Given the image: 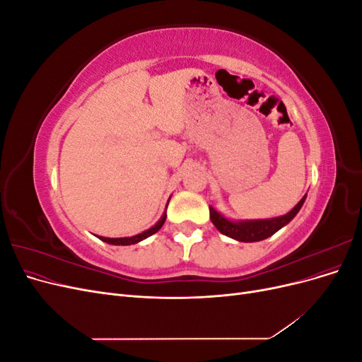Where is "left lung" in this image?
I'll return each mask as SVG.
<instances>
[{
  "label": "left lung",
  "instance_id": "1",
  "mask_svg": "<svg viewBox=\"0 0 362 362\" xmlns=\"http://www.w3.org/2000/svg\"><path fill=\"white\" fill-rule=\"evenodd\" d=\"M306 199V194L298 202L293 210L287 214L273 217V218H261V221H229L223 217L221 213L216 211L213 206H210V218L213 225L221 231L223 235L231 237L237 242H261L270 235L275 234L282 226H286L290 221H293L294 216L299 213L303 202Z\"/></svg>",
  "mask_w": 362,
  "mask_h": 362
}]
</instances>
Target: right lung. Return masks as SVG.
<instances>
[{
	"label": "right lung",
	"instance_id": "1",
	"mask_svg": "<svg viewBox=\"0 0 362 362\" xmlns=\"http://www.w3.org/2000/svg\"><path fill=\"white\" fill-rule=\"evenodd\" d=\"M164 221H166V213H163L160 221L152 226L149 229H146V231H144L141 234H137V235H133V237H120V238H108V237H100V240H103V242L108 243V245H122V246H128V245H136L139 242H141V240L148 238L149 235L156 234L158 229L163 226Z\"/></svg>",
	"mask_w": 362,
	"mask_h": 362
}]
</instances>
